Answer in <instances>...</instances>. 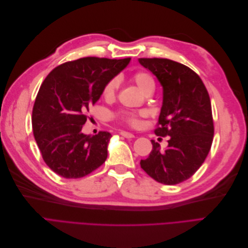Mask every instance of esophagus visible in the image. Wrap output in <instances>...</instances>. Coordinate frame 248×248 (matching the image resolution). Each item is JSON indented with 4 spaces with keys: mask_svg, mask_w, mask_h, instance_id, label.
<instances>
[{
    "mask_svg": "<svg viewBox=\"0 0 248 248\" xmlns=\"http://www.w3.org/2000/svg\"><path fill=\"white\" fill-rule=\"evenodd\" d=\"M120 134H121L122 137H124L126 139H132V138H134V136H133L132 133L127 132V131H120Z\"/></svg>",
    "mask_w": 248,
    "mask_h": 248,
    "instance_id": "34e87169",
    "label": "esophagus"
}]
</instances>
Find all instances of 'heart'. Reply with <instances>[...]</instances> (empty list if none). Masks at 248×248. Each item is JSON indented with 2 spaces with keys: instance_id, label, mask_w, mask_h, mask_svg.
Segmentation results:
<instances>
[{
  "instance_id": "heart-1",
  "label": "heart",
  "mask_w": 248,
  "mask_h": 248,
  "mask_svg": "<svg viewBox=\"0 0 248 248\" xmlns=\"http://www.w3.org/2000/svg\"><path fill=\"white\" fill-rule=\"evenodd\" d=\"M131 80L138 86V88L142 93H145L150 88H154V80L152 77L150 76L148 72H145V71H139L134 73L131 77ZM117 89H118V80L116 78L110 79L103 89L102 94L104 96V98L107 99L112 98L117 92ZM121 118L125 122L129 123L131 125H136L138 123L137 116L130 114V112H124V114L121 115Z\"/></svg>"
}]
</instances>
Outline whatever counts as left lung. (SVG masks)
Segmentation results:
<instances>
[{
	"label": "left lung",
	"instance_id": "8db88e82",
	"mask_svg": "<svg viewBox=\"0 0 248 248\" xmlns=\"http://www.w3.org/2000/svg\"><path fill=\"white\" fill-rule=\"evenodd\" d=\"M162 87V107L155 134L170 137L161 151L158 142L140 167L155 181L175 185L189 179L205 161L214 136L211 101L205 85L188 67L169 59H139Z\"/></svg>",
	"mask_w": 248,
	"mask_h": 248
}]
</instances>
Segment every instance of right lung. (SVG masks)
I'll return each mask as SVG.
<instances>
[{
    "instance_id": "obj_1",
    "label": "right lung",
    "mask_w": 248,
    "mask_h": 248,
    "mask_svg": "<svg viewBox=\"0 0 248 248\" xmlns=\"http://www.w3.org/2000/svg\"><path fill=\"white\" fill-rule=\"evenodd\" d=\"M130 60L81 58L56 67L42 82L33 108V133L43 160L56 174L81 178L107 160L111 134L87 136L82 125L104 87Z\"/></svg>"
}]
</instances>
